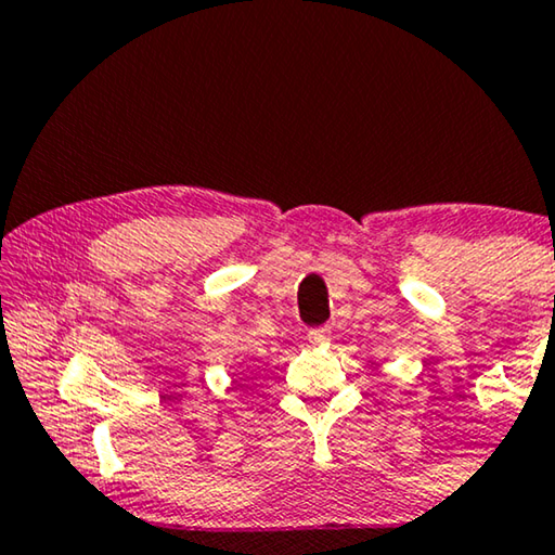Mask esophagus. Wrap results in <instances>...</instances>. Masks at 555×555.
I'll return each mask as SVG.
<instances>
[{
    "label": "esophagus",
    "instance_id": "34e87169",
    "mask_svg": "<svg viewBox=\"0 0 555 555\" xmlns=\"http://www.w3.org/2000/svg\"><path fill=\"white\" fill-rule=\"evenodd\" d=\"M328 338H331V328L328 326H319V328H311L309 331V341L311 344H326L328 341Z\"/></svg>",
    "mask_w": 555,
    "mask_h": 555
}]
</instances>
